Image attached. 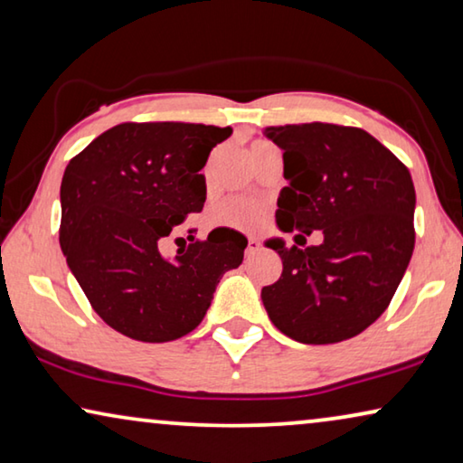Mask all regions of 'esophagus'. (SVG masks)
<instances>
[{
  "label": "esophagus",
  "mask_w": 463,
  "mask_h": 463,
  "mask_svg": "<svg viewBox=\"0 0 463 463\" xmlns=\"http://www.w3.org/2000/svg\"><path fill=\"white\" fill-rule=\"evenodd\" d=\"M258 251H260V241L253 239V237L247 239V247H245L247 258H250V255H253V253H258Z\"/></svg>",
  "instance_id": "34e87169"
}]
</instances>
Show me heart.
Wrapping results in <instances>:
<instances>
[{
	"label": "heart",
	"mask_w": 463,
	"mask_h": 463,
	"mask_svg": "<svg viewBox=\"0 0 463 463\" xmlns=\"http://www.w3.org/2000/svg\"><path fill=\"white\" fill-rule=\"evenodd\" d=\"M261 145H270L266 141H255L251 149L261 147ZM266 218V208L258 202H251V199H226L220 205H216L212 212V220L216 224L232 226V229L241 231H251L258 229V226L264 222Z\"/></svg>",
	"instance_id": "b5f03b06"
}]
</instances>
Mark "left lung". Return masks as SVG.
<instances>
[{
  "instance_id": "left-lung-1",
  "label": "left lung",
  "mask_w": 463,
  "mask_h": 463,
  "mask_svg": "<svg viewBox=\"0 0 463 463\" xmlns=\"http://www.w3.org/2000/svg\"><path fill=\"white\" fill-rule=\"evenodd\" d=\"M264 135L282 149L288 181L276 226L324 237L307 247L266 239L282 260L280 279L261 288L266 312L293 341L351 339L381 318L408 270L416 241L410 170L362 128L309 122Z\"/></svg>"
}]
</instances>
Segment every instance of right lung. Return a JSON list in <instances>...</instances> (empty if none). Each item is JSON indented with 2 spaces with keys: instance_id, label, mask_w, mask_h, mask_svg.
<instances>
[{
  "instance_id": "obj_1",
  "label": "right lung",
  "mask_w": 463,
  "mask_h": 463,
  "mask_svg": "<svg viewBox=\"0 0 463 463\" xmlns=\"http://www.w3.org/2000/svg\"><path fill=\"white\" fill-rule=\"evenodd\" d=\"M232 128L124 122L66 165L60 247L99 318L143 343L181 339L199 326L220 279L243 261L247 239L220 226L164 258L160 243L202 212L210 151Z\"/></svg>"
}]
</instances>
